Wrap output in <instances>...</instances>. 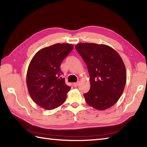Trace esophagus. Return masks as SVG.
I'll use <instances>...</instances> for the list:
<instances>
[{
	"label": "esophagus",
	"instance_id": "34e87169",
	"mask_svg": "<svg viewBox=\"0 0 147 147\" xmlns=\"http://www.w3.org/2000/svg\"><path fill=\"white\" fill-rule=\"evenodd\" d=\"M78 84H79V82H75V83L73 84V86L74 87H77L78 86Z\"/></svg>",
	"mask_w": 147,
	"mask_h": 147
}]
</instances>
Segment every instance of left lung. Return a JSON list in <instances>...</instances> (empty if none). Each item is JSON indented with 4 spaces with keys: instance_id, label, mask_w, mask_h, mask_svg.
<instances>
[{
    "instance_id": "1",
    "label": "left lung",
    "mask_w": 147,
    "mask_h": 147,
    "mask_svg": "<svg viewBox=\"0 0 147 147\" xmlns=\"http://www.w3.org/2000/svg\"><path fill=\"white\" fill-rule=\"evenodd\" d=\"M75 49L88 67L90 89L84 94L87 104L98 110L113 106L126 82L125 65L115 50L104 44L81 43Z\"/></svg>"
}]
</instances>
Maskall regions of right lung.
Listing matches in <instances>:
<instances>
[{"label": "right lung", "mask_w": 147, "mask_h": 147, "mask_svg": "<svg viewBox=\"0 0 147 147\" xmlns=\"http://www.w3.org/2000/svg\"><path fill=\"white\" fill-rule=\"evenodd\" d=\"M73 45L57 43L37 53L29 64L26 74L28 93L34 102L48 110L63 104L71 87L62 77V61L73 51Z\"/></svg>", "instance_id": "1"}]
</instances>
